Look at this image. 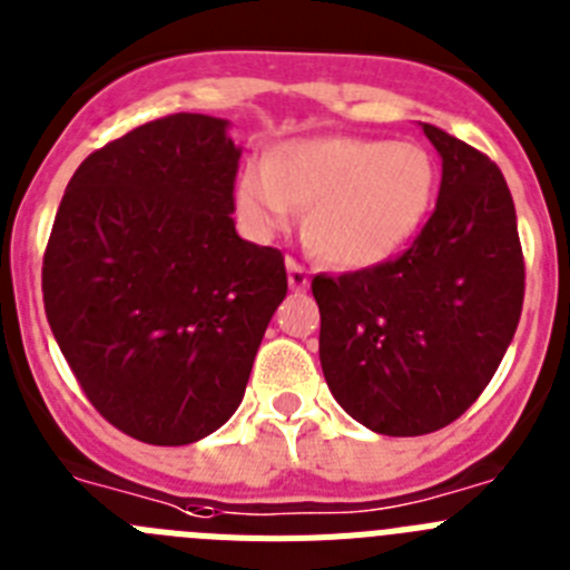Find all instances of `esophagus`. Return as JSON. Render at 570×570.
<instances>
[{"label":"esophagus","mask_w":570,"mask_h":570,"mask_svg":"<svg viewBox=\"0 0 570 570\" xmlns=\"http://www.w3.org/2000/svg\"><path fill=\"white\" fill-rule=\"evenodd\" d=\"M286 275H289V289L304 292L309 286V275H306V269L295 258H286Z\"/></svg>","instance_id":"34e87169"}]
</instances>
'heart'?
Returning <instances> with one entry per match:
<instances>
[{
	"mask_svg": "<svg viewBox=\"0 0 570 570\" xmlns=\"http://www.w3.org/2000/svg\"><path fill=\"white\" fill-rule=\"evenodd\" d=\"M434 164L423 147L386 138H304L244 170L235 207L258 235L304 213L306 247L343 269L383 264L412 240L434 196Z\"/></svg>",
	"mask_w": 570,
	"mask_h": 570,
	"instance_id": "1",
	"label": "heart"
}]
</instances>
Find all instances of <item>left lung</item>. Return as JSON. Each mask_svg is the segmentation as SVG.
<instances>
[{"label":"left lung","instance_id":"1","mask_svg":"<svg viewBox=\"0 0 570 570\" xmlns=\"http://www.w3.org/2000/svg\"><path fill=\"white\" fill-rule=\"evenodd\" d=\"M434 213L397 258L315 275L326 386L357 423L417 438L454 423L494 377L525 295L509 184L485 153L434 125Z\"/></svg>","mask_w":570,"mask_h":570}]
</instances>
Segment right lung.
Masks as SVG:
<instances>
[{
	"instance_id": "right-lung-1",
	"label": "right lung",
	"mask_w": 570,
	"mask_h": 570,
	"mask_svg": "<svg viewBox=\"0 0 570 570\" xmlns=\"http://www.w3.org/2000/svg\"><path fill=\"white\" fill-rule=\"evenodd\" d=\"M238 158L227 121L173 112L90 153L56 213L50 330L96 412L141 443L233 417L286 297L281 249L235 233Z\"/></svg>"
}]
</instances>
